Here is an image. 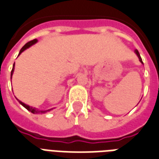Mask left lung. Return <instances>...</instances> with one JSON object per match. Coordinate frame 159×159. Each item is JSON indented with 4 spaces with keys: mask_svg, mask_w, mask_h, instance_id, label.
Instances as JSON below:
<instances>
[{
    "mask_svg": "<svg viewBox=\"0 0 159 159\" xmlns=\"http://www.w3.org/2000/svg\"><path fill=\"white\" fill-rule=\"evenodd\" d=\"M135 53H136V56H137V57L139 58V61H141V63H142V64H143V62H142V58H141V56H140V54H139V52H138V50H135Z\"/></svg>",
    "mask_w": 159,
    "mask_h": 159,
    "instance_id": "8db88e82",
    "label": "left lung"
}]
</instances>
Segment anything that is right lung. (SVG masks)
Returning a JSON list of instances; mask_svg holds the SVG:
<instances>
[{"mask_svg": "<svg viewBox=\"0 0 159 159\" xmlns=\"http://www.w3.org/2000/svg\"><path fill=\"white\" fill-rule=\"evenodd\" d=\"M38 42V40L35 39H34V40H31L30 42H29V43H27L24 45V46L20 50V52L19 54H18V56H19L20 54L22 52H23L24 50H27V49H29V47L32 46L33 44H34V43H36ZM13 71H14V65H13V67H12V70H11V77L12 76V74H13ZM18 100V102L20 103V104H22L25 109H27L29 111H30L31 113H33V114H44V113H46V112H49V111H50V110H52L53 109H47V110H39L38 109H36V108H34V107H32V106H29V105H28V104H26V103H23L22 101H20L19 99H17Z\"/></svg>", "mask_w": 159, "mask_h": 159, "instance_id": "add662e5", "label": "right lung"}]
</instances>
